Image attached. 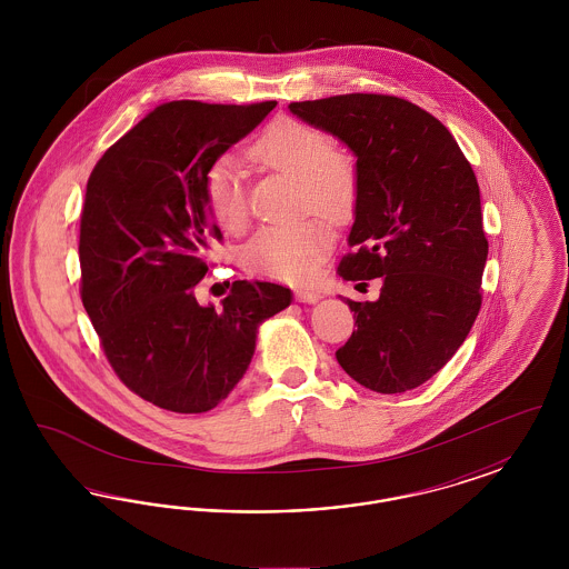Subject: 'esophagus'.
I'll list each match as a JSON object with an SVG mask.
<instances>
[{
  "mask_svg": "<svg viewBox=\"0 0 569 569\" xmlns=\"http://www.w3.org/2000/svg\"><path fill=\"white\" fill-rule=\"evenodd\" d=\"M295 297H297L298 302H318L322 295L320 292H316V290H307V288H298L297 292H295Z\"/></svg>",
  "mask_w": 569,
  "mask_h": 569,
  "instance_id": "34e87169",
  "label": "esophagus"
}]
</instances>
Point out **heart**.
I'll return each mask as SVG.
<instances>
[{
	"label": "heart",
	"mask_w": 569,
	"mask_h": 569,
	"mask_svg": "<svg viewBox=\"0 0 569 569\" xmlns=\"http://www.w3.org/2000/svg\"><path fill=\"white\" fill-rule=\"evenodd\" d=\"M253 156L269 168L300 181L305 202L320 216H343L353 200L356 172L350 158L335 151L330 136L297 119H277L253 144ZM204 204L230 232L243 230L249 216L243 162L221 153L204 172ZM332 243L322 223H271L260 228L241 249L247 271L297 281L320 267Z\"/></svg>",
	"instance_id": "obj_1"
}]
</instances>
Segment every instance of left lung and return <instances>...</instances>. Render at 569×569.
<instances>
[{
    "mask_svg": "<svg viewBox=\"0 0 569 569\" xmlns=\"http://www.w3.org/2000/svg\"><path fill=\"white\" fill-rule=\"evenodd\" d=\"M288 109L356 158L353 253L339 274L381 277L378 300L346 298L356 330L337 360L373 392L418 388L457 353L482 305L488 241L471 163L441 121L395 96L348 93Z\"/></svg>",
    "mask_w": 569,
    "mask_h": 569,
    "instance_id": "obj_1",
    "label": "left lung"
}]
</instances>
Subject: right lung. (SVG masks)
Returning <instances> with one entry per match:
<instances>
[{
    "instance_id": "add662e5",
    "label": "right lung",
    "mask_w": 569,
    "mask_h": 569,
    "mask_svg": "<svg viewBox=\"0 0 569 569\" xmlns=\"http://www.w3.org/2000/svg\"><path fill=\"white\" fill-rule=\"evenodd\" d=\"M277 102H168L96 163L81 216V298L110 367L153 406L202 413L221 403L256 352L258 328L290 288L234 281L221 309L193 295L221 232L204 204L211 162Z\"/></svg>"
}]
</instances>
